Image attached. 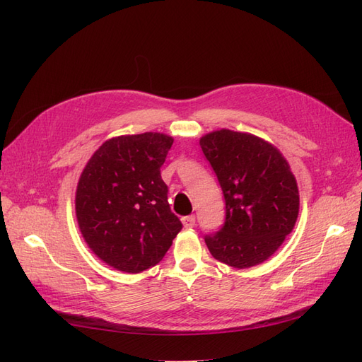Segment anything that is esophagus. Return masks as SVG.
Here are the masks:
<instances>
[{"mask_svg": "<svg viewBox=\"0 0 362 362\" xmlns=\"http://www.w3.org/2000/svg\"><path fill=\"white\" fill-rule=\"evenodd\" d=\"M182 225L185 228H193L196 225V217L194 216H185V217H182Z\"/></svg>", "mask_w": 362, "mask_h": 362, "instance_id": "1", "label": "esophagus"}]
</instances>
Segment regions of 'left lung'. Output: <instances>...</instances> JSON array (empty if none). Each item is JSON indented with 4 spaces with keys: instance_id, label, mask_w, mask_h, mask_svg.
Instances as JSON below:
<instances>
[{
    "instance_id": "left-lung-1",
    "label": "left lung",
    "mask_w": 362,
    "mask_h": 362,
    "mask_svg": "<svg viewBox=\"0 0 362 362\" xmlns=\"http://www.w3.org/2000/svg\"><path fill=\"white\" fill-rule=\"evenodd\" d=\"M225 199V222L205 234L211 255L237 269L266 261L294 228L299 192L281 152L246 133L221 129L201 139Z\"/></svg>"
}]
</instances>
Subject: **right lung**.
Here are the masks:
<instances>
[{
    "instance_id": "1",
    "label": "right lung",
    "mask_w": 362,
    "mask_h": 362,
    "mask_svg": "<svg viewBox=\"0 0 362 362\" xmlns=\"http://www.w3.org/2000/svg\"><path fill=\"white\" fill-rule=\"evenodd\" d=\"M172 144L160 133L120 136L107 140L84 168L76 221L86 243L108 266L127 273L156 266L181 231L160 170Z\"/></svg>"
}]
</instances>
